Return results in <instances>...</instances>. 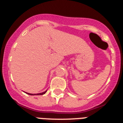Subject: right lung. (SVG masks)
<instances>
[{
    "label": "right lung",
    "mask_w": 123,
    "mask_h": 123,
    "mask_svg": "<svg viewBox=\"0 0 123 123\" xmlns=\"http://www.w3.org/2000/svg\"><path fill=\"white\" fill-rule=\"evenodd\" d=\"M47 92V91H45V92H42V93H39V94H29V93H27V92H26V94H28V95H43V94H45Z\"/></svg>",
    "instance_id": "add662e5"
}]
</instances>
